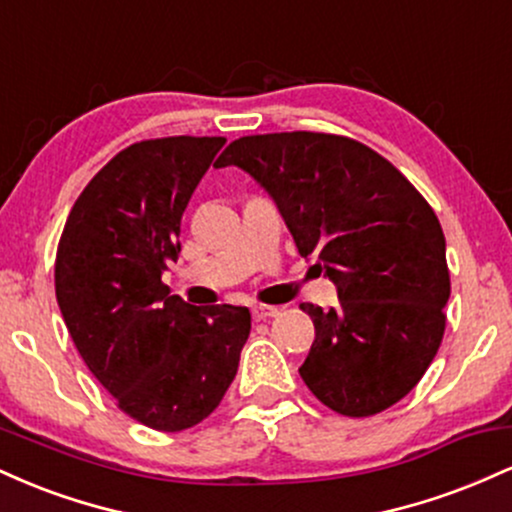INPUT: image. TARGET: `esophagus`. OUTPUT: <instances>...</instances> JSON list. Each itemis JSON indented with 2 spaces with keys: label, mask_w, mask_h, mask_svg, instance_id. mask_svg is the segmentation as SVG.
Here are the masks:
<instances>
[{
  "label": "esophagus",
  "mask_w": 512,
  "mask_h": 512,
  "mask_svg": "<svg viewBox=\"0 0 512 512\" xmlns=\"http://www.w3.org/2000/svg\"><path fill=\"white\" fill-rule=\"evenodd\" d=\"M252 315H255V320H267V317H276L279 315V308L276 305H255L252 308Z\"/></svg>",
  "instance_id": "34e87169"
}]
</instances>
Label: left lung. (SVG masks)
<instances>
[{
    "label": "left lung",
    "mask_w": 512,
    "mask_h": 512,
    "mask_svg": "<svg viewBox=\"0 0 512 512\" xmlns=\"http://www.w3.org/2000/svg\"><path fill=\"white\" fill-rule=\"evenodd\" d=\"M214 166H238L260 182L298 252L317 255L337 284V308L301 303L315 325L298 368L308 390L354 419L407 397L438 354L450 298L443 228L424 195L342 134H252Z\"/></svg>",
    "instance_id": "8db88e82"
}]
</instances>
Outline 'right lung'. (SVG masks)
<instances>
[{
	"label": "right lung",
	"instance_id": "add662e5",
	"mask_svg": "<svg viewBox=\"0 0 512 512\" xmlns=\"http://www.w3.org/2000/svg\"><path fill=\"white\" fill-rule=\"evenodd\" d=\"M223 137L144 139L110 158L69 211L55 293L81 358L117 407L163 433L197 426L238 373L250 310L190 305L161 281Z\"/></svg>",
	"mask_w": 512,
	"mask_h": 512
}]
</instances>
